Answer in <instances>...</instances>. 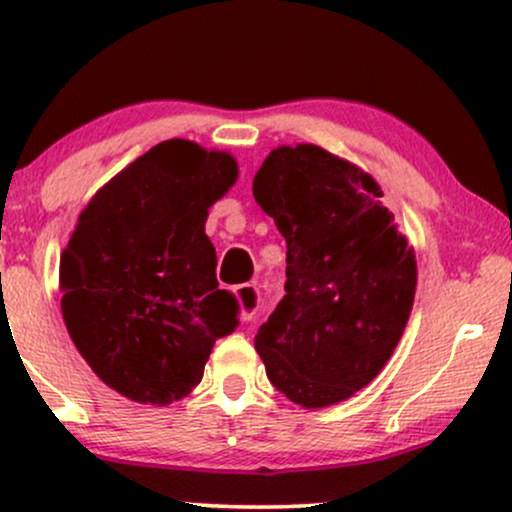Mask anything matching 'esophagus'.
<instances>
[{"label": "esophagus", "instance_id": "34e87169", "mask_svg": "<svg viewBox=\"0 0 512 512\" xmlns=\"http://www.w3.org/2000/svg\"><path fill=\"white\" fill-rule=\"evenodd\" d=\"M234 297H237L242 321H251L256 316L258 306H261V290L256 285H251V282H244V285L234 287Z\"/></svg>", "mask_w": 512, "mask_h": 512}]
</instances>
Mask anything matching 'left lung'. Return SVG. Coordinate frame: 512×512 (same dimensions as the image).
<instances>
[{"label": "left lung", "instance_id": "1", "mask_svg": "<svg viewBox=\"0 0 512 512\" xmlns=\"http://www.w3.org/2000/svg\"><path fill=\"white\" fill-rule=\"evenodd\" d=\"M374 177L328 150H270L254 198L287 242L285 297L256 333L280 393L314 410L386 366L410 318L417 261Z\"/></svg>", "mask_w": 512, "mask_h": 512}]
</instances>
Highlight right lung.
Returning a JSON list of instances; mask_svg holds the SVG:
<instances>
[{"label": "right lung", "instance_id": "1", "mask_svg": "<svg viewBox=\"0 0 512 512\" xmlns=\"http://www.w3.org/2000/svg\"><path fill=\"white\" fill-rule=\"evenodd\" d=\"M230 153L172 138L90 198L59 258L62 316L102 383L170 405L203 378L239 304L215 278L208 208L237 182Z\"/></svg>", "mask_w": 512, "mask_h": 512}]
</instances>
